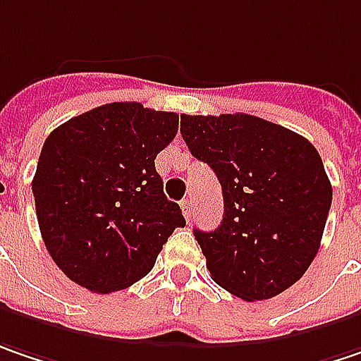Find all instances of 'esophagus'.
I'll list each match as a JSON object with an SVG mask.
<instances>
[{"label":"esophagus","instance_id":"esophagus-1","mask_svg":"<svg viewBox=\"0 0 361 361\" xmlns=\"http://www.w3.org/2000/svg\"><path fill=\"white\" fill-rule=\"evenodd\" d=\"M181 212H183L185 221H190V216H192V200L190 198L181 200Z\"/></svg>","mask_w":361,"mask_h":361}]
</instances>
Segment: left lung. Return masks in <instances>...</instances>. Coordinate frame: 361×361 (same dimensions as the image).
<instances>
[{
	"label": "left lung",
	"instance_id": "1",
	"mask_svg": "<svg viewBox=\"0 0 361 361\" xmlns=\"http://www.w3.org/2000/svg\"><path fill=\"white\" fill-rule=\"evenodd\" d=\"M181 137L223 185L221 226L194 228L212 280L247 302L298 282L319 251L333 198L317 149L249 114H181Z\"/></svg>",
	"mask_w": 361,
	"mask_h": 361
}]
</instances>
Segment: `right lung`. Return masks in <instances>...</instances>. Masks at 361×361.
Segmentation results:
<instances>
[{
    "mask_svg": "<svg viewBox=\"0 0 361 361\" xmlns=\"http://www.w3.org/2000/svg\"><path fill=\"white\" fill-rule=\"evenodd\" d=\"M178 122L176 112L114 102L44 140L32 180L36 219L53 262L75 284L96 294L128 288L185 224L155 169Z\"/></svg>",
    "mask_w": 361,
    "mask_h": 361,
    "instance_id": "right-lung-1",
    "label": "right lung"
}]
</instances>
